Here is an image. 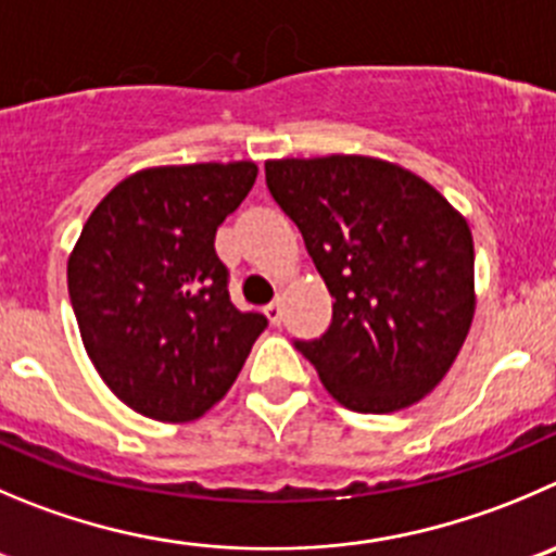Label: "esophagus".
Instances as JSON below:
<instances>
[{
	"instance_id": "obj_1",
	"label": "esophagus",
	"mask_w": 556,
	"mask_h": 556,
	"mask_svg": "<svg viewBox=\"0 0 556 556\" xmlns=\"http://www.w3.org/2000/svg\"><path fill=\"white\" fill-rule=\"evenodd\" d=\"M264 314H267L269 325H273V327H278V325H281V316H283V311H281V303H269L267 308H264Z\"/></svg>"
}]
</instances>
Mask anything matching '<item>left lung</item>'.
Returning <instances> with one entry per match:
<instances>
[{
	"mask_svg": "<svg viewBox=\"0 0 556 556\" xmlns=\"http://www.w3.org/2000/svg\"><path fill=\"white\" fill-rule=\"evenodd\" d=\"M332 294L330 330L298 349L354 412H399L451 371L472 327L475 245L440 190L371 155L264 163Z\"/></svg>",
	"mask_w": 556,
	"mask_h": 556,
	"instance_id": "1",
	"label": "left lung"
}]
</instances>
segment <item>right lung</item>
<instances>
[{
    "mask_svg": "<svg viewBox=\"0 0 556 556\" xmlns=\"http://www.w3.org/2000/svg\"><path fill=\"white\" fill-rule=\"evenodd\" d=\"M253 161L150 166L116 182L67 258L84 349L111 393L161 422L199 420L267 327L231 305L215 231L256 182Z\"/></svg>",
    "mask_w": 556,
    "mask_h": 556,
    "instance_id": "right-lung-1",
    "label": "right lung"
}]
</instances>
